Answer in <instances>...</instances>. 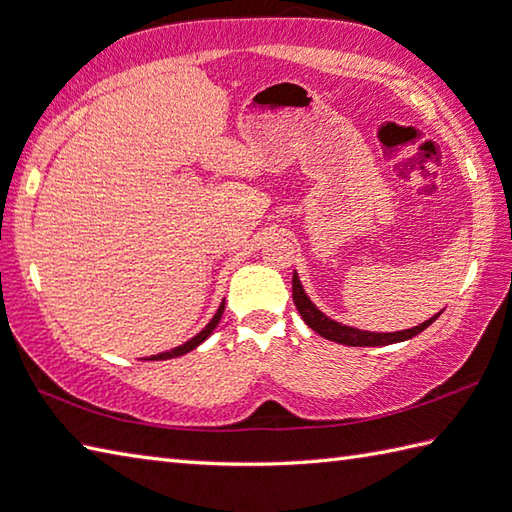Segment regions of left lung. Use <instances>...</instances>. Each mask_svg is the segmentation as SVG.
Wrapping results in <instances>:
<instances>
[{
  "mask_svg": "<svg viewBox=\"0 0 512 512\" xmlns=\"http://www.w3.org/2000/svg\"><path fill=\"white\" fill-rule=\"evenodd\" d=\"M292 301H295V306H297V310L301 314V319L306 321L308 328H312L314 332L321 334L323 339L334 341V343H341V345H352V347H378V345H391V343H400V341L413 339V336L420 334L422 330H427L429 325L442 314V312L433 314L429 321L416 325V328L400 330V332L356 330V328H350V325H343L339 321L330 319L328 314H323L317 306H314V303L310 301V297L306 295V290H303L297 273H292Z\"/></svg>",
  "mask_w": 512,
  "mask_h": 512,
  "instance_id": "1",
  "label": "left lung"
}]
</instances>
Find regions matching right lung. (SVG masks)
<instances>
[{
  "instance_id": "add662e5",
  "label": "right lung",
  "mask_w": 512,
  "mask_h": 512,
  "mask_svg": "<svg viewBox=\"0 0 512 512\" xmlns=\"http://www.w3.org/2000/svg\"><path fill=\"white\" fill-rule=\"evenodd\" d=\"M222 314H224V303L220 308H217V312L213 314V319L206 323V328H202L198 334L193 336V339H189L187 343H182V345H178V347H173V350H169V352H160V354H154V356H149L147 361H167V358H176V356H182V354H187V352H191V350H195V347H198L200 343H204L206 339H209L211 336V332L215 330V325L220 323V319H222Z\"/></svg>"
}]
</instances>
